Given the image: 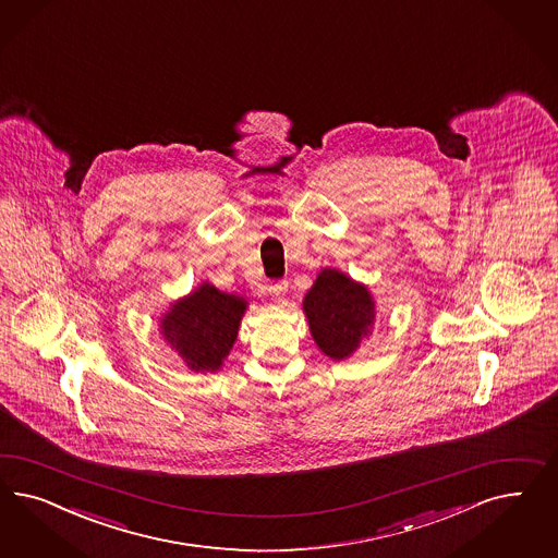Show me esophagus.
Wrapping results in <instances>:
<instances>
[{
  "instance_id": "34e87169",
  "label": "esophagus",
  "mask_w": 558,
  "mask_h": 558,
  "mask_svg": "<svg viewBox=\"0 0 558 558\" xmlns=\"http://www.w3.org/2000/svg\"><path fill=\"white\" fill-rule=\"evenodd\" d=\"M286 291H288V281H277L269 286V293L275 300H281L286 295Z\"/></svg>"
}]
</instances>
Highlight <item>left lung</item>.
Returning <instances> with one entry per match:
<instances>
[{
  "mask_svg": "<svg viewBox=\"0 0 558 558\" xmlns=\"http://www.w3.org/2000/svg\"><path fill=\"white\" fill-rule=\"evenodd\" d=\"M304 310L314 341L332 360L349 357L374 324L369 291L335 269L318 275L307 291Z\"/></svg>",
  "mask_w": 558,
  "mask_h": 558,
  "instance_id": "obj_1",
  "label": "left lung"
}]
</instances>
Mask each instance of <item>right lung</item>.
Here are the masks:
<instances>
[{
  "instance_id": "1",
  "label": "right lung",
  "mask_w": 558,
  "mask_h": 558,
  "mask_svg": "<svg viewBox=\"0 0 558 558\" xmlns=\"http://www.w3.org/2000/svg\"><path fill=\"white\" fill-rule=\"evenodd\" d=\"M246 302L205 283L166 314L162 330L186 365L195 372H216L228 357Z\"/></svg>"
}]
</instances>
